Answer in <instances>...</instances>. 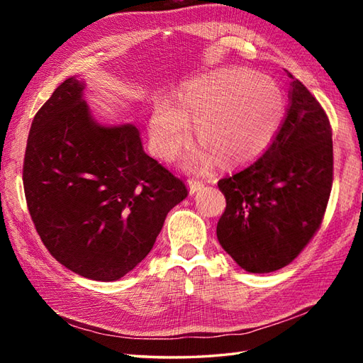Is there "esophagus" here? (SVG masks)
Here are the masks:
<instances>
[{
	"instance_id": "1",
	"label": "esophagus",
	"mask_w": 363,
	"mask_h": 363,
	"mask_svg": "<svg viewBox=\"0 0 363 363\" xmlns=\"http://www.w3.org/2000/svg\"><path fill=\"white\" fill-rule=\"evenodd\" d=\"M203 187H204V181H201V179H190V181H189V191H190V195L198 194V191L201 190Z\"/></svg>"
}]
</instances>
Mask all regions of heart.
Returning a JSON list of instances; mask_svg holds the SVG:
<instances>
[{
	"label": "heart",
	"mask_w": 363,
	"mask_h": 363,
	"mask_svg": "<svg viewBox=\"0 0 363 363\" xmlns=\"http://www.w3.org/2000/svg\"><path fill=\"white\" fill-rule=\"evenodd\" d=\"M285 111L281 87L248 68H223L184 89L181 103L157 98L150 120V138L160 159H172L186 145L196 121L203 145L184 156V167L204 169L215 156L240 164L259 156L277 133Z\"/></svg>",
	"instance_id": "heart-1"
}]
</instances>
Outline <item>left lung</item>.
I'll list each match as a JSON object with an SVG mask.
<instances>
[{"label":"left lung","instance_id":"1","mask_svg":"<svg viewBox=\"0 0 363 363\" xmlns=\"http://www.w3.org/2000/svg\"><path fill=\"white\" fill-rule=\"evenodd\" d=\"M291 78L289 109L265 152L223 177L217 237L238 267L272 273L295 259L321 225L333 189V129L303 82Z\"/></svg>","mask_w":363,"mask_h":363}]
</instances>
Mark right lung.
I'll use <instances>...</instances> for the list:
<instances>
[{"label": "right lung", "mask_w": 363, "mask_h": 363, "mask_svg": "<svg viewBox=\"0 0 363 363\" xmlns=\"http://www.w3.org/2000/svg\"><path fill=\"white\" fill-rule=\"evenodd\" d=\"M65 79L30 125L23 186L46 250L94 281H117L148 256L187 187L143 151L134 125L104 126Z\"/></svg>", "instance_id": "1"}]
</instances>
